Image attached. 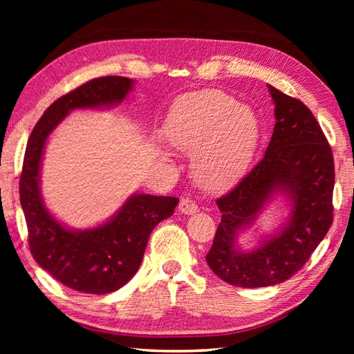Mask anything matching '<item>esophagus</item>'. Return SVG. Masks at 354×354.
Listing matches in <instances>:
<instances>
[{
  "label": "esophagus",
  "instance_id": "obj_1",
  "mask_svg": "<svg viewBox=\"0 0 354 354\" xmlns=\"http://www.w3.org/2000/svg\"><path fill=\"white\" fill-rule=\"evenodd\" d=\"M198 209H199L198 204L190 198H184L181 202H179V212L184 214H193V213H196Z\"/></svg>",
  "mask_w": 354,
  "mask_h": 354
}]
</instances>
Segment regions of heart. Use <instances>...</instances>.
Here are the masks:
<instances>
[{
	"label": "heart",
	"mask_w": 354,
	"mask_h": 354,
	"mask_svg": "<svg viewBox=\"0 0 354 354\" xmlns=\"http://www.w3.org/2000/svg\"><path fill=\"white\" fill-rule=\"evenodd\" d=\"M170 146L192 152L193 176L207 190L221 192L237 183L259 141V118L234 97L217 89L187 94L165 120Z\"/></svg>",
	"instance_id": "obj_1"
}]
</instances>
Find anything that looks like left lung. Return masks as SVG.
I'll use <instances>...</instances> for the list:
<instances>
[{"label": "left lung", "instance_id": "left-lung-1", "mask_svg": "<svg viewBox=\"0 0 354 354\" xmlns=\"http://www.w3.org/2000/svg\"><path fill=\"white\" fill-rule=\"evenodd\" d=\"M275 104L272 138L259 164L216 201L222 213L207 263L239 288H266L289 280L310 259L333 222L332 147L303 102L268 85ZM275 194L291 202L288 222L252 252L236 246L239 231L257 220Z\"/></svg>", "mask_w": 354, "mask_h": 354}]
</instances>
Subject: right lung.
Listing matches in <instances>:
<instances>
[{
    "label": "right lung",
    "mask_w": 354,
    "mask_h": 354,
    "mask_svg": "<svg viewBox=\"0 0 354 354\" xmlns=\"http://www.w3.org/2000/svg\"><path fill=\"white\" fill-rule=\"evenodd\" d=\"M133 80L104 76L86 82L50 104L30 135L19 179V199L28 230V246L37 265L66 288L84 293L114 292L137 274L150 232L175 212L179 199L132 194L100 227L71 230L45 208L41 162L53 129L73 109L108 108L122 103Z\"/></svg>",
    "instance_id": "right-lung-1"
}]
</instances>
